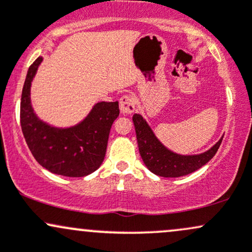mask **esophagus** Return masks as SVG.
Listing matches in <instances>:
<instances>
[{
    "label": "esophagus",
    "mask_w": 252,
    "mask_h": 252,
    "mask_svg": "<svg viewBox=\"0 0 252 252\" xmlns=\"http://www.w3.org/2000/svg\"><path fill=\"white\" fill-rule=\"evenodd\" d=\"M121 112L124 115L132 114L135 110V99L131 94H124L120 99Z\"/></svg>",
    "instance_id": "34e87169"
}]
</instances>
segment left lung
I'll use <instances>...</instances> for the list:
<instances>
[{"instance_id":"obj_1","label":"left lung","mask_w":252,"mask_h":252,"mask_svg":"<svg viewBox=\"0 0 252 252\" xmlns=\"http://www.w3.org/2000/svg\"><path fill=\"white\" fill-rule=\"evenodd\" d=\"M135 126L136 138H137L138 150L144 164L150 172L163 178H178L201 168L206 164L216 153L222 141V137L212 148L199 155H179L167 149L147 124L141 115L132 116Z\"/></svg>"}]
</instances>
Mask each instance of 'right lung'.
Listing matches in <instances>:
<instances>
[{
  "label": "right lung",
  "instance_id": "add662e5",
  "mask_svg": "<svg viewBox=\"0 0 252 252\" xmlns=\"http://www.w3.org/2000/svg\"><path fill=\"white\" fill-rule=\"evenodd\" d=\"M39 57L28 68L21 105L20 122L28 148L43 168L58 175L82 178L99 168L106 153L110 129L120 115L118 102L97 103L89 116L77 126L59 129L43 123L35 116L31 105V83Z\"/></svg>",
  "mask_w": 252,
  "mask_h": 252
}]
</instances>
